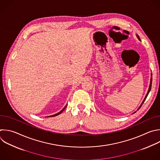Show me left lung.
<instances>
[{"label":"left lung","mask_w":160,"mask_h":160,"mask_svg":"<svg viewBox=\"0 0 160 160\" xmlns=\"http://www.w3.org/2000/svg\"><path fill=\"white\" fill-rule=\"evenodd\" d=\"M137 37H138V38L140 40V38H139V36H138L137 35ZM151 76H152V75H151ZM151 85H152V78H151V82H150V85H149V89H148V93H147V94H146V97H145V98H144V100H143V102H142V104L141 105V106L139 108V109H138V110L141 108V105H142V103H144V102L145 101V100H146V97H147V96L148 95V93H149V92H150V90H151Z\"/></svg>","instance_id":"obj_1"}]
</instances>
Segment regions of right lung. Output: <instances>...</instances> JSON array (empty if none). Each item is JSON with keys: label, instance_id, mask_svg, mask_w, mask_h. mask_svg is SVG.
Segmentation results:
<instances>
[{"label": "right lung", "instance_id": "add662e5", "mask_svg": "<svg viewBox=\"0 0 160 160\" xmlns=\"http://www.w3.org/2000/svg\"><path fill=\"white\" fill-rule=\"evenodd\" d=\"M67 106V105L65 106V108H63V109H62V110L60 112H59L58 113H57V114H54V115H52V116H48V117H55V116H58V115L60 114H61V113H62V112L64 111V109L66 108Z\"/></svg>", "mask_w": 160, "mask_h": 160}]
</instances>
